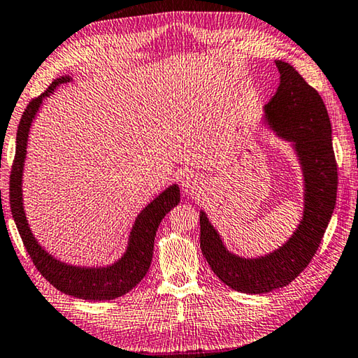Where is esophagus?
<instances>
[{
	"label": "esophagus",
	"mask_w": 358,
	"mask_h": 358,
	"mask_svg": "<svg viewBox=\"0 0 358 358\" xmlns=\"http://www.w3.org/2000/svg\"><path fill=\"white\" fill-rule=\"evenodd\" d=\"M202 188H204V180L198 176H187L182 180V190H184V193L188 194V196H198L202 192Z\"/></svg>",
	"instance_id": "34e87169"
}]
</instances>
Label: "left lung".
Instances as JSON below:
<instances>
[{"mask_svg":"<svg viewBox=\"0 0 358 358\" xmlns=\"http://www.w3.org/2000/svg\"><path fill=\"white\" fill-rule=\"evenodd\" d=\"M280 84L263 107V123L288 141L304 180V212L284 245L260 257H241L226 248L221 235L199 212L201 251L217 278L235 292L269 293L287 287L304 271L318 251L336 202V162L332 126L324 103L292 65L275 60Z\"/></svg>","mask_w":358,"mask_h":358,"instance_id":"1","label":"left lung"}]
</instances>
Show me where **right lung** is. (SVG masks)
<instances>
[{"label": "right lung", "mask_w": 358, "mask_h": 358, "mask_svg": "<svg viewBox=\"0 0 358 358\" xmlns=\"http://www.w3.org/2000/svg\"><path fill=\"white\" fill-rule=\"evenodd\" d=\"M70 76H60L43 92L38 98L32 99L22 117L17 131L15 159L10 173V210L15 221L20 237L23 240L26 251L31 255L34 265L42 273L43 278L56 287L59 292L85 301H110L120 298L136 287L145 278L151 266L154 238L165 215L176 207L180 201V190L176 184L165 188L159 196L154 198L136 221H134L126 251L118 260L106 266H79L71 265L54 257L40 245L29 227L23 206V171L26 150L31 126L43 99L51 96L60 84L69 80Z\"/></svg>", "instance_id": "right-lung-1"}]
</instances>
